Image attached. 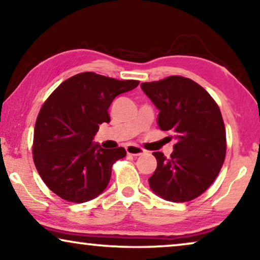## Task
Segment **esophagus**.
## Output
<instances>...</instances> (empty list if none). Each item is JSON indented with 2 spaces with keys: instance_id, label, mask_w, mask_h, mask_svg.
Instances as JSON below:
<instances>
[{
  "instance_id": "esophagus-1",
  "label": "esophagus",
  "mask_w": 260,
  "mask_h": 260,
  "mask_svg": "<svg viewBox=\"0 0 260 260\" xmlns=\"http://www.w3.org/2000/svg\"><path fill=\"white\" fill-rule=\"evenodd\" d=\"M125 150L127 152V155H131V156H140V155H143L145 152L144 149L137 147V145H127Z\"/></svg>"
}]
</instances>
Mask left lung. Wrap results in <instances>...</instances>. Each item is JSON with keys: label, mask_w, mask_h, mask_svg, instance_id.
I'll use <instances>...</instances> for the list:
<instances>
[{"label": "left lung", "mask_w": 260, "mask_h": 260, "mask_svg": "<svg viewBox=\"0 0 260 260\" xmlns=\"http://www.w3.org/2000/svg\"><path fill=\"white\" fill-rule=\"evenodd\" d=\"M141 88L159 111V129L172 131L176 141L169 158L152 152L157 168L149 179L150 189L167 201L193 200L214 182L225 161L226 130L219 106L188 78L172 76L142 83Z\"/></svg>", "instance_id": "left-lung-1"}]
</instances>
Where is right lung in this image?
I'll return each instance as SVG.
<instances>
[{"label":"right lung","instance_id":"obj_1","mask_svg":"<svg viewBox=\"0 0 260 260\" xmlns=\"http://www.w3.org/2000/svg\"><path fill=\"white\" fill-rule=\"evenodd\" d=\"M138 84L84 72L69 78L49 95L35 123L33 158L53 193L81 204L105 190L112 165L126 151L104 149L93 138L99 125L110 122L113 99Z\"/></svg>","mask_w":260,"mask_h":260}]
</instances>
